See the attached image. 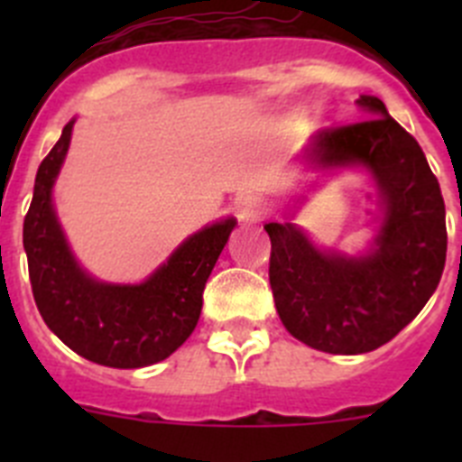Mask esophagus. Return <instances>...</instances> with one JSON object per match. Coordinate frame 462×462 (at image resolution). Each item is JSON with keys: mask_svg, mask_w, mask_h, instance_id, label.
Returning <instances> with one entry per match:
<instances>
[{"mask_svg": "<svg viewBox=\"0 0 462 462\" xmlns=\"http://www.w3.org/2000/svg\"><path fill=\"white\" fill-rule=\"evenodd\" d=\"M236 215L240 222H256L263 215V201L261 196L252 194V191H243L236 196Z\"/></svg>", "mask_w": 462, "mask_h": 462, "instance_id": "esophagus-1", "label": "esophagus"}]
</instances>
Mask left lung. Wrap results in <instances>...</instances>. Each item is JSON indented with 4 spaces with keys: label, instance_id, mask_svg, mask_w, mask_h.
Masks as SVG:
<instances>
[{
    "label": "left lung",
    "instance_id": "obj_1",
    "mask_svg": "<svg viewBox=\"0 0 462 462\" xmlns=\"http://www.w3.org/2000/svg\"><path fill=\"white\" fill-rule=\"evenodd\" d=\"M356 125L324 129L303 150L321 173L361 169L379 194L368 250L317 247L291 222H268L271 289L284 328L326 354H365L393 340L435 293L447 261V212L421 145L382 99L361 94Z\"/></svg>",
    "mask_w": 462,
    "mask_h": 462
}]
</instances>
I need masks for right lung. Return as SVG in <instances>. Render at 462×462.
<instances>
[{
    "mask_svg": "<svg viewBox=\"0 0 462 462\" xmlns=\"http://www.w3.org/2000/svg\"><path fill=\"white\" fill-rule=\"evenodd\" d=\"M73 125L76 117L41 162L24 215L23 245L36 308L48 328L79 356L106 368H145L169 358L191 336L208 277L238 222L226 217L199 228L138 284L97 280L73 256L52 203Z\"/></svg>",
    "mask_w": 462,
    "mask_h": 462,
    "instance_id": "obj_1",
    "label": "right lung"
}]
</instances>
